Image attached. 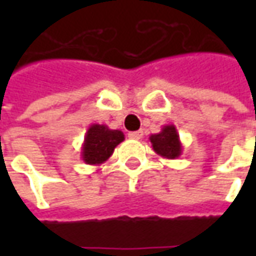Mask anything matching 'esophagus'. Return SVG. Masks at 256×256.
I'll return each instance as SVG.
<instances>
[{"label":"esophagus","mask_w":256,"mask_h":256,"mask_svg":"<svg viewBox=\"0 0 256 256\" xmlns=\"http://www.w3.org/2000/svg\"><path fill=\"white\" fill-rule=\"evenodd\" d=\"M142 137V132H130L128 133V138L132 140H140Z\"/></svg>","instance_id":"obj_1"}]
</instances>
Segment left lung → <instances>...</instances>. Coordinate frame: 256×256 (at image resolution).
I'll list each match as a JSON object with an SVG mask.
<instances>
[{
    "mask_svg": "<svg viewBox=\"0 0 256 256\" xmlns=\"http://www.w3.org/2000/svg\"><path fill=\"white\" fill-rule=\"evenodd\" d=\"M152 148L156 154L166 159H177L182 154V144L174 124L163 126L159 133L150 136Z\"/></svg>",
    "mask_w": 256,
    "mask_h": 256,
    "instance_id": "8db88e82",
    "label": "left lung"
}]
</instances>
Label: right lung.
I'll return each instance as SVG.
<instances>
[{
	"instance_id": "right-lung-1",
	"label": "right lung",
	"mask_w": 256,
	"mask_h": 256,
	"mask_svg": "<svg viewBox=\"0 0 256 256\" xmlns=\"http://www.w3.org/2000/svg\"><path fill=\"white\" fill-rule=\"evenodd\" d=\"M124 140L120 130H112L106 124L93 123L84 134L80 158L86 164L98 166L110 159L118 145Z\"/></svg>"
}]
</instances>
